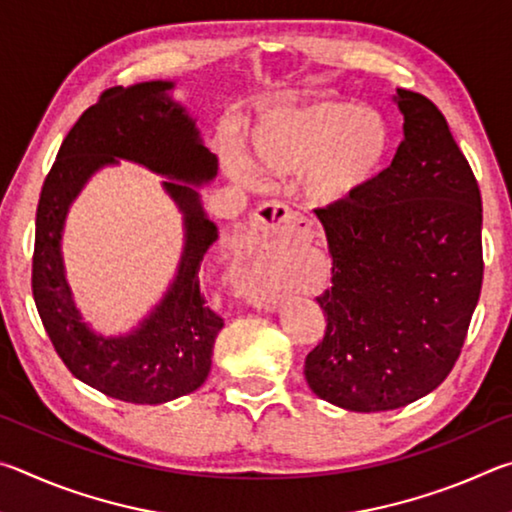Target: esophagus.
Listing matches in <instances>:
<instances>
[{
  "label": "esophagus",
  "instance_id": "34e87169",
  "mask_svg": "<svg viewBox=\"0 0 512 512\" xmlns=\"http://www.w3.org/2000/svg\"><path fill=\"white\" fill-rule=\"evenodd\" d=\"M287 225H298L302 230H309L311 223H307L300 214L293 212L291 207L284 203H266L264 207H259V212L255 214L253 228L239 237L237 253L241 255V259H250V255H255L257 235H262V232H280L282 228H287ZM246 291L255 305H273L277 298L275 289L268 287V284H248Z\"/></svg>",
  "mask_w": 512,
  "mask_h": 512
}]
</instances>
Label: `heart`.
<instances>
[{"label":"heart","instance_id":"heart-1","mask_svg":"<svg viewBox=\"0 0 512 512\" xmlns=\"http://www.w3.org/2000/svg\"><path fill=\"white\" fill-rule=\"evenodd\" d=\"M391 128L384 117L361 103L316 99L287 103L257 121L250 146L259 169L293 176L307 169V194L316 203L350 201L370 187L391 155ZM241 180H253L237 153L225 158Z\"/></svg>","mask_w":512,"mask_h":512}]
</instances>
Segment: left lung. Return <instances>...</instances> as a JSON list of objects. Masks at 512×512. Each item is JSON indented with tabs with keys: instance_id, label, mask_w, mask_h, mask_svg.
I'll use <instances>...</instances> for the list:
<instances>
[{
	"instance_id": "8db88e82",
	"label": "left lung",
	"mask_w": 512,
	"mask_h": 512,
	"mask_svg": "<svg viewBox=\"0 0 512 512\" xmlns=\"http://www.w3.org/2000/svg\"><path fill=\"white\" fill-rule=\"evenodd\" d=\"M404 140L350 201L316 210L332 287L325 336L305 359L311 391L348 411H391L452 372L483 282L481 192L447 119L397 90Z\"/></svg>"
}]
</instances>
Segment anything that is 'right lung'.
<instances>
[{"instance_id": "obj_1", "label": "right lung", "mask_w": 512, "mask_h": 512, "mask_svg": "<svg viewBox=\"0 0 512 512\" xmlns=\"http://www.w3.org/2000/svg\"><path fill=\"white\" fill-rule=\"evenodd\" d=\"M173 83L108 88L72 126L42 185L36 212L31 289L49 341L67 370L103 395L162 404L196 391L212 366L223 318L201 293V262L219 232L194 187L216 176V155L201 144L187 112L171 101ZM117 157L173 177L165 188L186 212L188 241L177 282L133 335L106 340L90 333L66 287L59 232L68 203L91 173Z\"/></svg>"}]
</instances>
